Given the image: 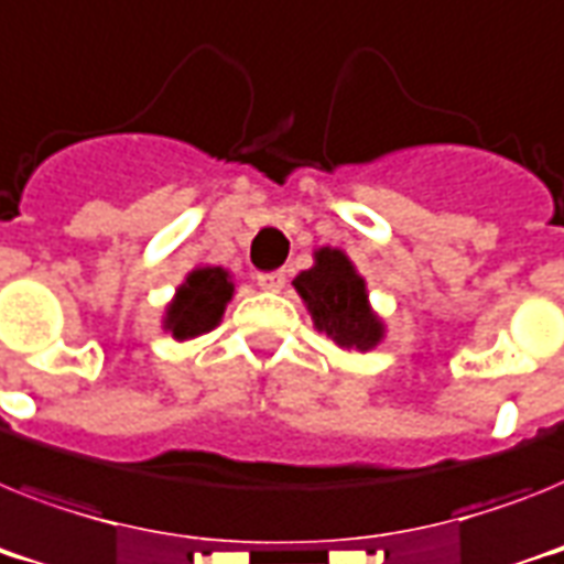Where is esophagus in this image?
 I'll return each instance as SVG.
<instances>
[{"instance_id":"obj_1","label":"esophagus","mask_w":564,"mask_h":564,"mask_svg":"<svg viewBox=\"0 0 564 564\" xmlns=\"http://www.w3.org/2000/svg\"><path fill=\"white\" fill-rule=\"evenodd\" d=\"M286 283V272H260L258 274V286L260 290H269V292H278Z\"/></svg>"}]
</instances>
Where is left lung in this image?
<instances>
[{"label": "left lung", "instance_id": "obj_1", "mask_svg": "<svg viewBox=\"0 0 564 564\" xmlns=\"http://www.w3.org/2000/svg\"><path fill=\"white\" fill-rule=\"evenodd\" d=\"M297 295L304 297L306 310L321 333L344 349L367 352L381 340L384 326L372 315L367 304L364 278L355 272L349 258L340 249H318L315 267L295 278Z\"/></svg>", "mask_w": 564, "mask_h": 564}]
</instances>
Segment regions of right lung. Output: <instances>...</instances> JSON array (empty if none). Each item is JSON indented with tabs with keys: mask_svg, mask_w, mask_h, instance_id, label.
<instances>
[{
	"mask_svg": "<svg viewBox=\"0 0 564 564\" xmlns=\"http://www.w3.org/2000/svg\"><path fill=\"white\" fill-rule=\"evenodd\" d=\"M231 292H235V283L229 281L226 269H194L186 278V283L177 290L169 310H165L163 326L177 340H188L209 333L224 318V310L231 301Z\"/></svg>",
	"mask_w": 564,
	"mask_h": 564,
	"instance_id": "1",
	"label": "right lung"
}]
</instances>
